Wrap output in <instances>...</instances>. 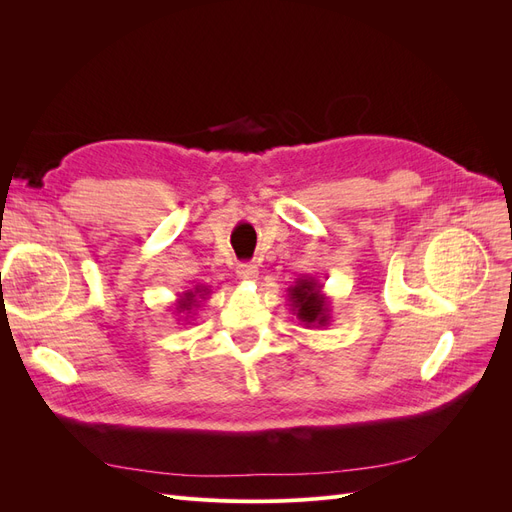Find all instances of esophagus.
Masks as SVG:
<instances>
[{
	"instance_id": "1",
	"label": "esophagus",
	"mask_w": 512,
	"mask_h": 512,
	"mask_svg": "<svg viewBox=\"0 0 512 512\" xmlns=\"http://www.w3.org/2000/svg\"><path fill=\"white\" fill-rule=\"evenodd\" d=\"M237 277L241 282H254L258 277V267L250 265V262H243V265L237 267Z\"/></svg>"
}]
</instances>
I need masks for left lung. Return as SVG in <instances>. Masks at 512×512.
I'll list each match as a JSON object with an SVG mask.
<instances>
[{"instance_id":"1","label":"left lung","mask_w":512,"mask_h":512,"mask_svg":"<svg viewBox=\"0 0 512 512\" xmlns=\"http://www.w3.org/2000/svg\"><path fill=\"white\" fill-rule=\"evenodd\" d=\"M324 286L316 277H299L294 286L288 288V303L292 314L307 329H324L331 324V299L324 294Z\"/></svg>"}]
</instances>
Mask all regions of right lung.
I'll return each mask as SVG.
<instances>
[{
	"label": "right lung",
	"instance_id": "add662e5",
	"mask_svg": "<svg viewBox=\"0 0 512 512\" xmlns=\"http://www.w3.org/2000/svg\"><path fill=\"white\" fill-rule=\"evenodd\" d=\"M207 294H209V286H203V284L181 292L179 299L175 301V312L181 314L183 320H190L196 309L200 307V303L207 299Z\"/></svg>",
	"mask_w": 512,
	"mask_h": 512
}]
</instances>
